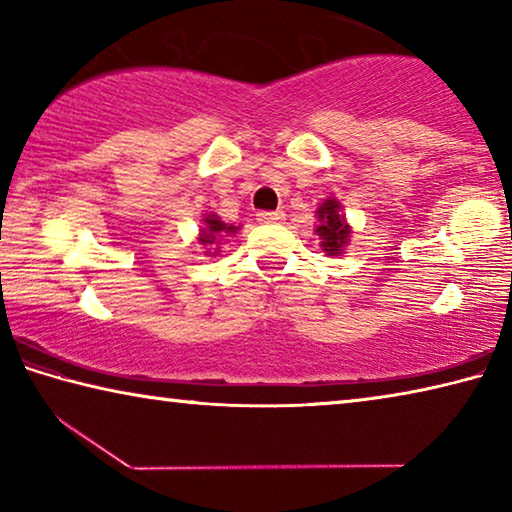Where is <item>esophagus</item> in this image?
<instances>
[{
	"instance_id": "esophagus-1",
	"label": "esophagus",
	"mask_w": 512,
	"mask_h": 512,
	"mask_svg": "<svg viewBox=\"0 0 512 512\" xmlns=\"http://www.w3.org/2000/svg\"><path fill=\"white\" fill-rule=\"evenodd\" d=\"M282 219H284V212H282V210L259 212V214H257V221H262V223H280Z\"/></svg>"
}]
</instances>
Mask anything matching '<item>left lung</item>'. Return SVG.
<instances>
[{
	"label": "left lung",
	"mask_w": 512,
	"mask_h": 512,
	"mask_svg": "<svg viewBox=\"0 0 512 512\" xmlns=\"http://www.w3.org/2000/svg\"><path fill=\"white\" fill-rule=\"evenodd\" d=\"M316 214L320 221L316 228V235L320 237V248L327 255H341L350 239V225L341 214V203L336 198H327V201L320 203Z\"/></svg>",
	"instance_id": "left-lung-1"
}]
</instances>
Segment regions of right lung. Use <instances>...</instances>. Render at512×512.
<instances>
[{"label": "right lung", "instance_id": "right-lung-1", "mask_svg": "<svg viewBox=\"0 0 512 512\" xmlns=\"http://www.w3.org/2000/svg\"><path fill=\"white\" fill-rule=\"evenodd\" d=\"M203 223H205V225H203L201 237H198V241H201V244L207 248L205 253H211L212 249H214L216 253V248H212V246H219L225 235H235V232L239 230L237 225L223 223L216 214H205Z\"/></svg>", "mask_w": 512, "mask_h": 512}]
</instances>
